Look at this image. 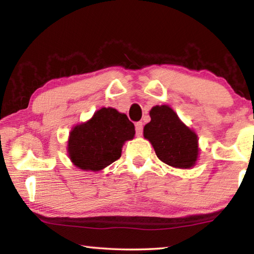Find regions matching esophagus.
Here are the masks:
<instances>
[{"instance_id":"1","label":"esophagus","mask_w":254,"mask_h":254,"mask_svg":"<svg viewBox=\"0 0 254 254\" xmlns=\"http://www.w3.org/2000/svg\"><path fill=\"white\" fill-rule=\"evenodd\" d=\"M135 132H136V135L137 136L142 135V132H143V124H142V122L135 123Z\"/></svg>"}]
</instances>
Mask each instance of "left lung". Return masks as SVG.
Returning a JSON list of instances; mask_svg holds the SVG:
<instances>
[{
	"instance_id": "8db88e82",
	"label": "left lung",
	"mask_w": 254,
	"mask_h": 254,
	"mask_svg": "<svg viewBox=\"0 0 254 254\" xmlns=\"http://www.w3.org/2000/svg\"><path fill=\"white\" fill-rule=\"evenodd\" d=\"M151 121L145 124L143 135L151 142L157 157L175 168L189 169L198 158V137L180 121L168 105L153 106Z\"/></svg>"
}]
</instances>
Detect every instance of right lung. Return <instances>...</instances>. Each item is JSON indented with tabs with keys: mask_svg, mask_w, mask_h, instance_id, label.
Returning a JSON list of instances; mask_svg holds the SVG:
<instances>
[{
	"mask_svg": "<svg viewBox=\"0 0 254 254\" xmlns=\"http://www.w3.org/2000/svg\"><path fill=\"white\" fill-rule=\"evenodd\" d=\"M134 134V124L126 114L102 107L91 120L70 131L68 156L79 169L102 170L120 159L124 142Z\"/></svg>",
	"mask_w": 254,
	"mask_h": 254,
	"instance_id": "add662e5",
	"label": "right lung"
}]
</instances>
